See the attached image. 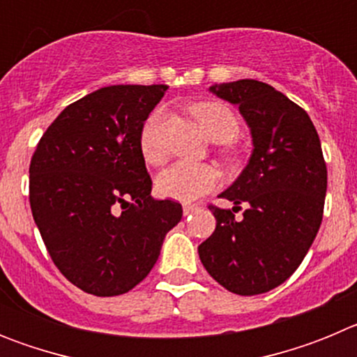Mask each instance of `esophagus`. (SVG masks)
Listing matches in <instances>:
<instances>
[{
	"label": "esophagus",
	"instance_id": "1",
	"mask_svg": "<svg viewBox=\"0 0 357 357\" xmlns=\"http://www.w3.org/2000/svg\"><path fill=\"white\" fill-rule=\"evenodd\" d=\"M182 211H184V216H189V214H193L195 211H198V206H195V204H184Z\"/></svg>",
	"mask_w": 357,
	"mask_h": 357
}]
</instances>
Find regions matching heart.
<instances>
[{
    "label": "heart",
    "instance_id": "b5f03b06",
    "mask_svg": "<svg viewBox=\"0 0 357 357\" xmlns=\"http://www.w3.org/2000/svg\"><path fill=\"white\" fill-rule=\"evenodd\" d=\"M193 114L202 128L214 143H230L239 134V119L227 105L220 102H204L193 107ZM139 148L144 160L160 164L166 159L162 143V112L153 110L143 123L139 134ZM220 175L209 164L178 162L162 169L157 175L155 189L164 198L176 202H195L216 188Z\"/></svg>",
    "mask_w": 357,
    "mask_h": 357
}]
</instances>
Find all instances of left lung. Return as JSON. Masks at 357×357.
Wrapping results in <instances>:
<instances>
[{"label": "left lung", "mask_w": 357, "mask_h": 357, "mask_svg": "<svg viewBox=\"0 0 357 357\" xmlns=\"http://www.w3.org/2000/svg\"><path fill=\"white\" fill-rule=\"evenodd\" d=\"M209 91L238 107L254 150L241 175L220 195L234 207L209 206L216 229L198 255L223 288L259 295L282 284L317 238L327 191L320 137L307 112L264 82H229ZM241 203L248 209L236 220Z\"/></svg>", "instance_id": "obj_1"}]
</instances>
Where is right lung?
Instances as JSON below:
<instances>
[{
  "label": "right lung",
  "mask_w": 357,
  "mask_h": 357,
  "mask_svg": "<svg viewBox=\"0 0 357 357\" xmlns=\"http://www.w3.org/2000/svg\"><path fill=\"white\" fill-rule=\"evenodd\" d=\"M168 85H109L66 107L30 162V207L62 275L85 293L130 291L157 263L182 206L153 200L139 148Z\"/></svg>",
  "instance_id": "add662e5"
}]
</instances>
